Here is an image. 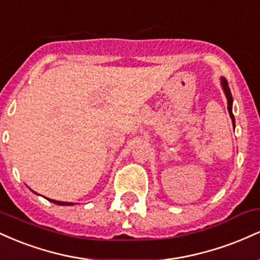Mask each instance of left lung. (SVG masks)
I'll list each match as a JSON object with an SVG mask.
<instances>
[{
	"instance_id": "obj_1",
	"label": "left lung",
	"mask_w": 260,
	"mask_h": 260,
	"mask_svg": "<svg viewBox=\"0 0 260 260\" xmlns=\"http://www.w3.org/2000/svg\"><path fill=\"white\" fill-rule=\"evenodd\" d=\"M220 84H221V88H222L223 92H225L226 99H228V110H229V113H230V117H231V120H232V124H234V127H235L236 126L235 116H234V113H232V103H234V99H232L231 91H230L228 80L223 78V77H221V78H220Z\"/></svg>"
}]
</instances>
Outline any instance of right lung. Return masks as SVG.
Instances as JSON below:
<instances>
[{
  "label": "right lung",
  "mask_w": 260,
  "mask_h": 260,
  "mask_svg": "<svg viewBox=\"0 0 260 260\" xmlns=\"http://www.w3.org/2000/svg\"><path fill=\"white\" fill-rule=\"evenodd\" d=\"M32 192H34V190H32ZM34 193H35V192H34ZM35 194H38V193H35ZM47 201H50L51 203H55V204H57V205H74V203L58 202V201H53V199H49V198H47Z\"/></svg>",
  "instance_id": "1"
}]
</instances>
